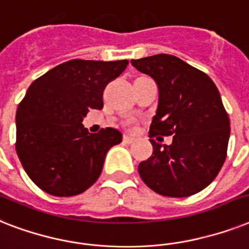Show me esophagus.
Instances as JSON below:
<instances>
[{"label":"esophagus","mask_w":249,"mask_h":249,"mask_svg":"<svg viewBox=\"0 0 249 249\" xmlns=\"http://www.w3.org/2000/svg\"><path fill=\"white\" fill-rule=\"evenodd\" d=\"M134 136H130V135H124V136H123V142H124V144H131V142H134Z\"/></svg>","instance_id":"1"}]
</instances>
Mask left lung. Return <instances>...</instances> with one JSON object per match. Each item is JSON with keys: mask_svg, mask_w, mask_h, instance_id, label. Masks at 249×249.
Segmentation results:
<instances>
[{"mask_svg": "<svg viewBox=\"0 0 249 249\" xmlns=\"http://www.w3.org/2000/svg\"><path fill=\"white\" fill-rule=\"evenodd\" d=\"M158 85L159 103L149 137L153 154L139 164L145 184L164 196L184 198L214 180L228 153L230 121L213 81L167 53L131 60ZM174 136L171 145L154 140Z\"/></svg>", "mask_w": 249, "mask_h": 249, "instance_id": "left-lung-1", "label": "left lung"}]
</instances>
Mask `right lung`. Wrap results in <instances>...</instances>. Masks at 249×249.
Here are the masks:
<instances>
[{
  "label": "right lung",
  "mask_w": 249,
  "mask_h": 249,
  "mask_svg": "<svg viewBox=\"0 0 249 249\" xmlns=\"http://www.w3.org/2000/svg\"><path fill=\"white\" fill-rule=\"evenodd\" d=\"M128 60L73 59L28 89L17 110V149L24 170L43 192L73 196L96 182L105 156L122 141L107 127L90 134L82 124L90 109H103V91Z\"/></svg>",
  "instance_id": "obj_1"
}]
</instances>
